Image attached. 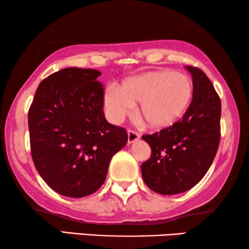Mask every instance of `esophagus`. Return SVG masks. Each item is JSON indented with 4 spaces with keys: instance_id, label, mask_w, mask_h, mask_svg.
<instances>
[{
    "instance_id": "34e87169",
    "label": "esophagus",
    "mask_w": 249,
    "mask_h": 249,
    "mask_svg": "<svg viewBox=\"0 0 249 249\" xmlns=\"http://www.w3.org/2000/svg\"><path fill=\"white\" fill-rule=\"evenodd\" d=\"M139 139V135L136 131L129 130L128 131V144H132V142H137Z\"/></svg>"
}]
</instances>
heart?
I'll return each instance as SVG.
<instances>
[{"label":"heart","instance_id":"obj_1","mask_svg":"<svg viewBox=\"0 0 249 249\" xmlns=\"http://www.w3.org/2000/svg\"><path fill=\"white\" fill-rule=\"evenodd\" d=\"M193 83L188 76L170 70L148 71L125 78L118 89L104 94V107L111 121L119 122L138 104V117L151 129L171 127L190 107Z\"/></svg>","mask_w":249,"mask_h":249}]
</instances>
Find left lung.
I'll list each match as a JSON object with an SVG mask.
<instances>
[{
	"label": "left lung",
	"instance_id": "obj_1",
	"mask_svg": "<svg viewBox=\"0 0 249 249\" xmlns=\"http://www.w3.org/2000/svg\"><path fill=\"white\" fill-rule=\"evenodd\" d=\"M193 76V101L181 120L142 139L152 155L142 164V179L161 195L185 193L206 175L220 142L221 102L202 70L185 67Z\"/></svg>",
	"mask_w": 249,
	"mask_h": 249
}]
</instances>
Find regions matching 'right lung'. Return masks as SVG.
Listing matches in <instances>:
<instances>
[{
	"mask_svg": "<svg viewBox=\"0 0 249 249\" xmlns=\"http://www.w3.org/2000/svg\"><path fill=\"white\" fill-rule=\"evenodd\" d=\"M94 69L66 68L44 79L28 112L34 164L60 195L80 198L103 185L110 161L128 142L108 124Z\"/></svg>",
	"mask_w": 249,
	"mask_h": 249,
	"instance_id": "1",
	"label": "right lung"
}]
</instances>
